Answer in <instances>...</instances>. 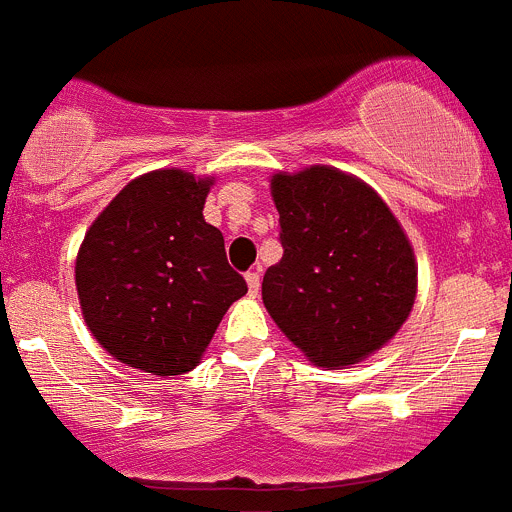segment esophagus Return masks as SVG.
I'll list each match as a JSON object with an SVG mask.
<instances>
[{
    "instance_id": "obj_1",
    "label": "esophagus",
    "mask_w": 512,
    "mask_h": 512,
    "mask_svg": "<svg viewBox=\"0 0 512 512\" xmlns=\"http://www.w3.org/2000/svg\"><path fill=\"white\" fill-rule=\"evenodd\" d=\"M247 280V288H250V296H257L260 293V267L257 270H250V273L245 275Z\"/></svg>"
}]
</instances>
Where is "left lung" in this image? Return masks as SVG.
<instances>
[{"label": "left lung", "mask_w": 512, "mask_h": 512, "mask_svg": "<svg viewBox=\"0 0 512 512\" xmlns=\"http://www.w3.org/2000/svg\"><path fill=\"white\" fill-rule=\"evenodd\" d=\"M270 193L283 260L262 278L267 313L313 365H357L411 313L418 288L411 242L367 183L329 165L275 173Z\"/></svg>", "instance_id": "obj_1"}]
</instances>
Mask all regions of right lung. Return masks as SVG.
Returning <instances> with one entry per match:
<instances>
[{"label": "right lung", "mask_w": 512, "mask_h": 512, "mask_svg": "<svg viewBox=\"0 0 512 512\" xmlns=\"http://www.w3.org/2000/svg\"><path fill=\"white\" fill-rule=\"evenodd\" d=\"M214 178L178 168L130 181L86 232L76 257L81 313L114 359L153 375L199 365L227 308L247 293L204 219Z\"/></svg>", "instance_id": "add662e5"}]
</instances>
